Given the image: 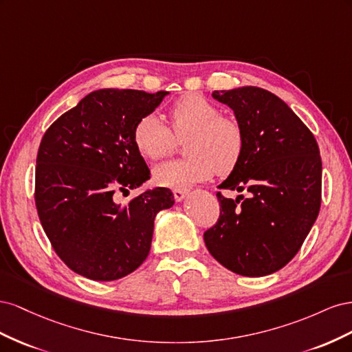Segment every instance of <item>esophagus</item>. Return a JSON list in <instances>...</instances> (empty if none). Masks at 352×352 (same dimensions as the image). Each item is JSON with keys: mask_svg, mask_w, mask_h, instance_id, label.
Here are the masks:
<instances>
[{"mask_svg": "<svg viewBox=\"0 0 352 352\" xmlns=\"http://www.w3.org/2000/svg\"><path fill=\"white\" fill-rule=\"evenodd\" d=\"M186 194H188V190H185V189H175V190H173L175 199H176L177 202L182 201V199L186 197Z\"/></svg>", "mask_w": 352, "mask_h": 352, "instance_id": "obj_1", "label": "esophagus"}]
</instances>
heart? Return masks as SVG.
<instances>
[{
    "label": "heart",
    "instance_id": "1",
    "mask_svg": "<svg viewBox=\"0 0 352 352\" xmlns=\"http://www.w3.org/2000/svg\"><path fill=\"white\" fill-rule=\"evenodd\" d=\"M168 117L173 134L157 114L141 117L133 129L138 153L150 162L170 155L176 140H185V158L163 163L153 170L157 185L186 189L204 182L216 172H232L241 162L245 145L241 124L232 117L220 116L219 107L202 95H184L168 110Z\"/></svg>",
    "mask_w": 352,
    "mask_h": 352
}]
</instances>
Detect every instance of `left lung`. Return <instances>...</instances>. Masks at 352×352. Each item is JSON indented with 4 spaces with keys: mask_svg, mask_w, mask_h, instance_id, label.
<instances>
[{
    "mask_svg": "<svg viewBox=\"0 0 352 352\" xmlns=\"http://www.w3.org/2000/svg\"><path fill=\"white\" fill-rule=\"evenodd\" d=\"M233 110L243 153L217 194L220 217L204 233L206 247L230 272L260 278L280 270L300 251L322 202V158L310 129L285 101L257 87L212 91ZM242 199L241 203L239 199Z\"/></svg>",
    "mask_w": 352,
    "mask_h": 352,
    "instance_id": "1",
    "label": "left lung"
}]
</instances>
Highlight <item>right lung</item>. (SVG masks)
<instances>
[{
  "label": "right lung",
  "instance_id": "add662e5",
  "mask_svg": "<svg viewBox=\"0 0 352 352\" xmlns=\"http://www.w3.org/2000/svg\"><path fill=\"white\" fill-rule=\"evenodd\" d=\"M168 92L98 89L52 123L36 157L35 202L41 225L69 269L110 282L136 270L150 254L154 219L173 207L167 188H153L127 206L117 190L140 188L150 168L133 129Z\"/></svg>",
  "mask_w": 352,
  "mask_h": 352
}]
</instances>
